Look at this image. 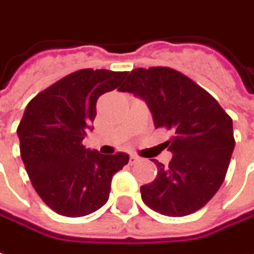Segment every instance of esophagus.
Instances as JSON below:
<instances>
[{
  "label": "esophagus",
  "mask_w": 254,
  "mask_h": 254,
  "mask_svg": "<svg viewBox=\"0 0 254 254\" xmlns=\"http://www.w3.org/2000/svg\"><path fill=\"white\" fill-rule=\"evenodd\" d=\"M137 161H139V157H137V155H133V154H130L129 162H130V164H134V162H137Z\"/></svg>",
  "instance_id": "1"
}]
</instances>
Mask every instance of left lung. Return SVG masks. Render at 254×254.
<instances>
[{
	"label": "left lung",
	"instance_id": "1",
	"mask_svg": "<svg viewBox=\"0 0 254 254\" xmlns=\"http://www.w3.org/2000/svg\"><path fill=\"white\" fill-rule=\"evenodd\" d=\"M118 90L145 102L154 127L173 130L166 141L173 157L168 166L154 159L158 175L140 187L143 202L172 217L199 210L226 177L235 147L230 115L206 90L169 67L136 68Z\"/></svg>",
	"mask_w": 254,
	"mask_h": 254
}]
</instances>
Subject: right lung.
Returning a JSON list of instances; mask_svg holds the SVG:
<instances>
[{"instance_id":"obj_1","label":"right lung","mask_w":254,"mask_h":254,"mask_svg":"<svg viewBox=\"0 0 254 254\" xmlns=\"http://www.w3.org/2000/svg\"><path fill=\"white\" fill-rule=\"evenodd\" d=\"M127 72L85 68L62 78L28 103L19 127L20 155L33 187L53 212L81 217L109 201L111 180L129 161L85 148L97 99L117 89Z\"/></svg>"}]
</instances>
